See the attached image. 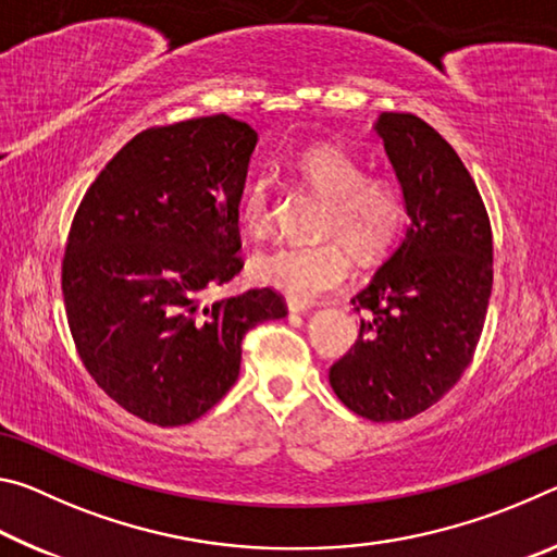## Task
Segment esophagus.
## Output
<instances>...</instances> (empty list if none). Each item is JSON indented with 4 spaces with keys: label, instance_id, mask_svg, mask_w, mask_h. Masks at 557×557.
I'll return each instance as SVG.
<instances>
[{
    "label": "esophagus",
    "instance_id": "1",
    "mask_svg": "<svg viewBox=\"0 0 557 557\" xmlns=\"http://www.w3.org/2000/svg\"><path fill=\"white\" fill-rule=\"evenodd\" d=\"M307 309H309L307 301H299V299H287V312H289V314H301V312H307Z\"/></svg>",
    "mask_w": 557,
    "mask_h": 557
}]
</instances>
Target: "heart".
Returning a JSON list of instances; mask_svg holds the SVG:
<instances>
[{
    "instance_id": "b5f03b06",
    "label": "heart",
    "mask_w": 557,
    "mask_h": 557,
    "mask_svg": "<svg viewBox=\"0 0 557 557\" xmlns=\"http://www.w3.org/2000/svg\"><path fill=\"white\" fill-rule=\"evenodd\" d=\"M297 174L326 201L319 245H280L250 262V275L262 287L289 299L309 301L344 285L351 275V249L363 262L388 256L405 221L398 186L383 176H366L363 164L338 147H312L297 157ZM238 215L250 235L272 225V199L265 178L245 186Z\"/></svg>"
}]
</instances>
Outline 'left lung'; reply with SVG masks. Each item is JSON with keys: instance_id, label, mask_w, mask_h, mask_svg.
Masks as SVG:
<instances>
[{"instance_id": "8db88e82", "label": "left lung", "mask_w": 557, "mask_h": 557, "mask_svg": "<svg viewBox=\"0 0 557 557\" xmlns=\"http://www.w3.org/2000/svg\"><path fill=\"white\" fill-rule=\"evenodd\" d=\"M373 129L410 225L351 299L371 319L329 383L348 410L393 422L435 405L469 366L492 297L494 243L474 178L440 132L410 112H381Z\"/></svg>"}]
</instances>
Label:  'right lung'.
I'll return each mask as SVG.
<instances>
[{"instance_id": "add662e5", "label": "right lung", "mask_w": 557, "mask_h": 557, "mask_svg": "<svg viewBox=\"0 0 557 557\" xmlns=\"http://www.w3.org/2000/svg\"><path fill=\"white\" fill-rule=\"evenodd\" d=\"M258 132L228 115L139 132L83 196L63 258L81 361L112 400L188 425L233 388L240 342L282 319L275 289L203 305L243 262L238 206Z\"/></svg>"}]
</instances>
